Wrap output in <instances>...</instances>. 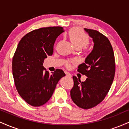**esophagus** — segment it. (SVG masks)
Returning <instances> with one entry per match:
<instances>
[{
	"instance_id": "esophagus-1",
	"label": "esophagus",
	"mask_w": 129,
	"mask_h": 129,
	"mask_svg": "<svg viewBox=\"0 0 129 129\" xmlns=\"http://www.w3.org/2000/svg\"><path fill=\"white\" fill-rule=\"evenodd\" d=\"M65 73H66V76H67L70 77L71 76H72V75H71V74L70 73H69V72H65Z\"/></svg>"
}]
</instances>
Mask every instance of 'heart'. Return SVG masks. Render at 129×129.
<instances>
[{
    "label": "heart",
    "mask_w": 129,
    "mask_h": 129,
    "mask_svg": "<svg viewBox=\"0 0 129 129\" xmlns=\"http://www.w3.org/2000/svg\"><path fill=\"white\" fill-rule=\"evenodd\" d=\"M70 40L75 47H81L88 43V36L83 31L79 28H73L69 31Z\"/></svg>",
    "instance_id": "1"
}]
</instances>
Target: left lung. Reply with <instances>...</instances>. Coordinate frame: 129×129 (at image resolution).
<instances>
[{
  "label": "left lung",
  "instance_id": "obj_1",
  "mask_svg": "<svg viewBox=\"0 0 129 129\" xmlns=\"http://www.w3.org/2000/svg\"><path fill=\"white\" fill-rule=\"evenodd\" d=\"M84 30L92 38L93 48L85 62L78 66V71L87 78L81 82L73 77L70 96L76 106L88 109L103 101L109 92L115 76V62L113 48L107 37L94 29Z\"/></svg>",
  "mask_w": 129,
  "mask_h": 129
}]
</instances>
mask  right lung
Returning <instances> with one entry per match:
<instances>
[{
    "instance_id": "add662e5",
    "label": "right lung",
    "mask_w": 129,
    "mask_h": 129,
    "mask_svg": "<svg viewBox=\"0 0 129 129\" xmlns=\"http://www.w3.org/2000/svg\"><path fill=\"white\" fill-rule=\"evenodd\" d=\"M63 31L60 26L41 28L25 35L17 45L12 62L13 78L19 95L31 106L39 107L48 102L57 82L66 76L60 69L50 75L43 66Z\"/></svg>"
}]
</instances>
